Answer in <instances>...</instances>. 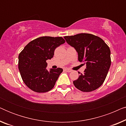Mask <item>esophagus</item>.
I'll return each mask as SVG.
<instances>
[{"instance_id":"obj_1","label":"esophagus","mask_w":126,"mask_h":126,"mask_svg":"<svg viewBox=\"0 0 126 126\" xmlns=\"http://www.w3.org/2000/svg\"><path fill=\"white\" fill-rule=\"evenodd\" d=\"M65 71H66L67 72H72V70L66 68V69H65Z\"/></svg>"}]
</instances>
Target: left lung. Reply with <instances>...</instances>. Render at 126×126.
<instances>
[{
    "instance_id": "1",
    "label": "left lung",
    "mask_w": 126,
    "mask_h": 126,
    "mask_svg": "<svg viewBox=\"0 0 126 126\" xmlns=\"http://www.w3.org/2000/svg\"><path fill=\"white\" fill-rule=\"evenodd\" d=\"M64 38L77 51L79 61L86 63L84 73L73 81L74 85L82 92L96 90L104 82L111 66L110 47L102 39L91 34L80 33Z\"/></svg>"
}]
</instances>
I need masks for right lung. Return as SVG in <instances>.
Instances as JSON below:
<instances>
[{"mask_svg":"<svg viewBox=\"0 0 126 126\" xmlns=\"http://www.w3.org/2000/svg\"><path fill=\"white\" fill-rule=\"evenodd\" d=\"M65 41L63 37H41L29 43L18 57L20 76L29 88L38 93H45L53 88L62 68L46 69V60L54 56L55 49Z\"/></svg>","mask_w":126,"mask_h":126,"instance_id":"right-lung-1","label":"right lung"}]
</instances>
